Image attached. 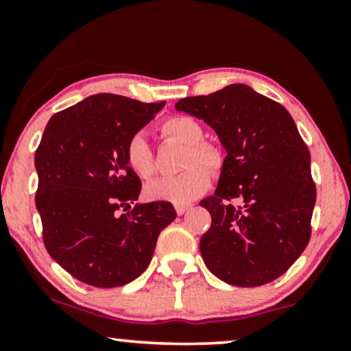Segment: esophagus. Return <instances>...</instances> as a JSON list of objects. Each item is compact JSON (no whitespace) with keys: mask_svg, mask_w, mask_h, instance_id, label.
Wrapping results in <instances>:
<instances>
[{"mask_svg":"<svg viewBox=\"0 0 351 351\" xmlns=\"http://www.w3.org/2000/svg\"><path fill=\"white\" fill-rule=\"evenodd\" d=\"M189 209H190V204H176V213L179 215H184Z\"/></svg>","mask_w":351,"mask_h":351,"instance_id":"obj_1","label":"esophagus"}]
</instances>
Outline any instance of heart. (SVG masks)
<instances>
[{
    "label": "heart",
    "mask_w": 351,
    "mask_h": 351,
    "mask_svg": "<svg viewBox=\"0 0 351 351\" xmlns=\"http://www.w3.org/2000/svg\"><path fill=\"white\" fill-rule=\"evenodd\" d=\"M166 141L185 147L182 158V174L161 177L147 185L145 195L153 201H167L174 204H186L199 198L209 189L210 174H219L223 167V153L215 143L204 138V131L196 119L179 114L165 119L160 126ZM126 165L141 179H150L156 174V161L147 138L136 134L126 143Z\"/></svg>",
    "instance_id": "obj_1"
}]
</instances>
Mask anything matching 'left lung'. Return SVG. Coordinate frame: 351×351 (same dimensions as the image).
Returning a JSON list of instances; mask_svg holds the SVG:
<instances>
[{"mask_svg": "<svg viewBox=\"0 0 351 351\" xmlns=\"http://www.w3.org/2000/svg\"><path fill=\"white\" fill-rule=\"evenodd\" d=\"M176 108L208 123L227 150L217 190L199 203L213 217L199 241L206 267L239 287L275 281L305 251L316 201L294 119L246 84L180 99Z\"/></svg>", "mask_w": 351, "mask_h": 351, "instance_id": "1", "label": "left lung"}]
</instances>
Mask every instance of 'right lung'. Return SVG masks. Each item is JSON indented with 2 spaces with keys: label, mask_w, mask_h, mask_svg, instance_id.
Returning a JSON list of instances; mask_svg holds the SVG:
<instances>
[{
  "label": "right lung",
  "mask_w": 351,
  "mask_h": 351,
  "mask_svg": "<svg viewBox=\"0 0 351 351\" xmlns=\"http://www.w3.org/2000/svg\"><path fill=\"white\" fill-rule=\"evenodd\" d=\"M166 102L95 94L49 119L35 153L36 209L49 256L81 282L124 286L141 276L158 234L176 219L167 201L136 204L141 179L126 143Z\"/></svg>",
  "instance_id": "right-lung-1"
}]
</instances>
